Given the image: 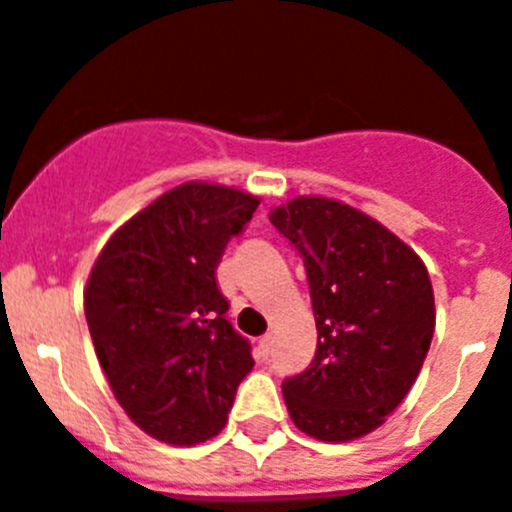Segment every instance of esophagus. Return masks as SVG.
Instances as JSON below:
<instances>
[{
    "label": "esophagus",
    "instance_id": "1",
    "mask_svg": "<svg viewBox=\"0 0 512 512\" xmlns=\"http://www.w3.org/2000/svg\"><path fill=\"white\" fill-rule=\"evenodd\" d=\"M271 343H274V341H271V336H264V338H261V341H259V346H256V351H259L261 359H266V356L271 354Z\"/></svg>",
    "mask_w": 512,
    "mask_h": 512
}]
</instances>
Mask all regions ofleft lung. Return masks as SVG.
I'll list each match as a JSON object with an SVG mask.
<instances>
[{
  "label": "left lung",
  "mask_w": 512,
  "mask_h": 512,
  "mask_svg": "<svg viewBox=\"0 0 512 512\" xmlns=\"http://www.w3.org/2000/svg\"><path fill=\"white\" fill-rule=\"evenodd\" d=\"M269 220L305 259L318 325L312 364L282 384L289 418L318 441H356L395 413L423 369L436 328L428 269L341 200L300 194Z\"/></svg>",
  "instance_id": "obj_1"
}]
</instances>
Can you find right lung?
Segmentation results:
<instances>
[{
	"instance_id": "obj_1",
	"label": "right lung",
	"mask_w": 512,
	"mask_h": 512,
	"mask_svg": "<svg viewBox=\"0 0 512 512\" xmlns=\"http://www.w3.org/2000/svg\"><path fill=\"white\" fill-rule=\"evenodd\" d=\"M259 202L225 184H179L125 220L89 271L84 315L102 372L156 441L217 436L253 369L251 346L225 320L215 269Z\"/></svg>"
}]
</instances>
